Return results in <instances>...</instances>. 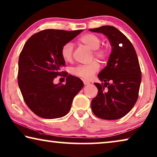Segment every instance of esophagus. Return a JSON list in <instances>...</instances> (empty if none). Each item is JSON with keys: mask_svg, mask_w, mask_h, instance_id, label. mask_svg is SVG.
<instances>
[{"mask_svg": "<svg viewBox=\"0 0 157 157\" xmlns=\"http://www.w3.org/2000/svg\"><path fill=\"white\" fill-rule=\"evenodd\" d=\"M83 82H84V85H88V84H90V82H89L86 81V80H83Z\"/></svg>", "mask_w": 157, "mask_h": 157, "instance_id": "obj_1", "label": "esophagus"}]
</instances>
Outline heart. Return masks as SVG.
<instances>
[{
  "label": "heart",
  "mask_w": 157,
  "mask_h": 157,
  "mask_svg": "<svg viewBox=\"0 0 157 157\" xmlns=\"http://www.w3.org/2000/svg\"><path fill=\"white\" fill-rule=\"evenodd\" d=\"M79 42L93 51V55L100 60H105L108 56V52L105 48H100L101 40L96 35L87 33L79 38ZM73 44L68 43L61 48V56L66 62L71 61L73 59ZM99 70V64L96 61H92L86 65H80L72 70V73L84 79H90Z\"/></svg>",
  "instance_id": "obj_1"
}]
</instances>
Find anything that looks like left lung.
Here are the masks:
<instances>
[{"mask_svg":"<svg viewBox=\"0 0 157 157\" xmlns=\"http://www.w3.org/2000/svg\"><path fill=\"white\" fill-rule=\"evenodd\" d=\"M89 31L105 35L113 48L108 64L98 75L105 83H94L98 91L91 101L92 111L106 120L120 119L129 113L138 98L142 75L136 50L115 27L103 26Z\"/></svg>","mask_w":157,"mask_h":157,"instance_id":"1","label":"left lung"}]
</instances>
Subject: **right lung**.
<instances>
[{
    "mask_svg": "<svg viewBox=\"0 0 157 157\" xmlns=\"http://www.w3.org/2000/svg\"><path fill=\"white\" fill-rule=\"evenodd\" d=\"M82 31L47 29L25 43L19 58L17 79L25 103L36 115L44 119L66 115L74 97L82 89L80 79L61 71L66 66L62 47ZM62 73L67 77V83L54 84L53 79Z\"/></svg>",
    "mask_w": 157,
    "mask_h": 157,
    "instance_id": "1",
    "label": "right lung"
}]
</instances>
